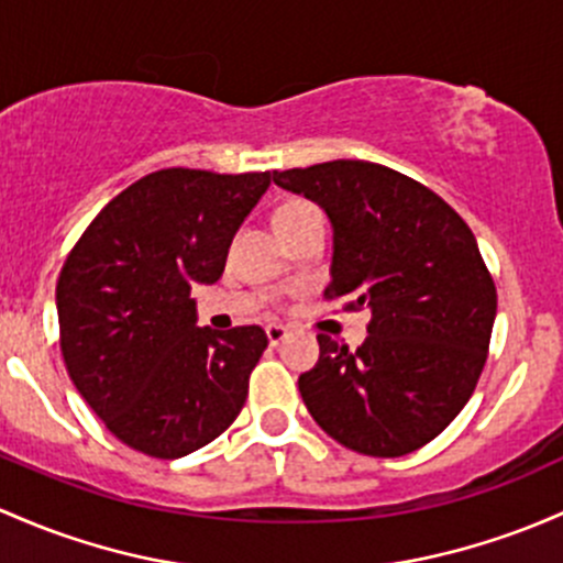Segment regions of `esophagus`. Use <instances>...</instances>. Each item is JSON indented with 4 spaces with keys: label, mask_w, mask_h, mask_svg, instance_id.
Wrapping results in <instances>:
<instances>
[{
    "label": "esophagus",
    "mask_w": 563,
    "mask_h": 563,
    "mask_svg": "<svg viewBox=\"0 0 563 563\" xmlns=\"http://www.w3.org/2000/svg\"><path fill=\"white\" fill-rule=\"evenodd\" d=\"M286 336H288V329L280 327V323H269V327H266V340H269L272 347L280 345V342L286 340Z\"/></svg>",
    "instance_id": "obj_1"
}]
</instances>
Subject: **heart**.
Here are the masks:
<instances>
[{
	"label": "heart",
	"mask_w": 563,
	"mask_h": 563,
	"mask_svg": "<svg viewBox=\"0 0 563 563\" xmlns=\"http://www.w3.org/2000/svg\"><path fill=\"white\" fill-rule=\"evenodd\" d=\"M307 210H312V205L294 199V202H286V205L277 207V210H275V223L291 221V218H297V216H301V212H307Z\"/></svg>",
	"instance_id": "obj_1"
}]
</instances>
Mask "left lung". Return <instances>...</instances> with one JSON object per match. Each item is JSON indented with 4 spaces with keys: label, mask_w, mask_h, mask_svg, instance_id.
I'll return each mask as SVG.
<instances>
[{
    "label": "left lung",
    "mask_w": 563,
    "mask_h": 563,
    "mask_svg": "<svg viewBox=\"0 0 563 563\" xmlns=\"http://www.w3.org/2000/svg\"><path fill=\"white\" fill-rule=\"evenodd\" d=\"M272 177L334 227L323 297L372 312L356 351L318 334L321 358L299 377L307 410L356 453L418 451L470 401L488 358L496 286L475 234L431 188L383 164L340 158Z\"/></svg>",
    "instance_id": "left-lung-1"
}]
</instances>
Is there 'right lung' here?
Instances as JSON below:
<instances>
[{"label":"right lung","instance_id":"right-lung-1","mask_svg":"<svg viewBox=\"0 0 563 563\" xmlns=\"http://www.w3.org/2000/svg\"><path fill=\"white\" fill-rule=\"evenodd\" d=\"M269 173L169 167L99 210L56 283L58 345L75 388L112 434L151 459L221 437L266 351L262 327H197L191 288L212 286Z\"/></svg>","mask_w":563,"mask_h":563}]
</instances>
